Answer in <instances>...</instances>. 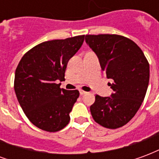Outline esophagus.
Returning a JSON list of instances; mask_svg holds the SVG:
<instances>
[{
    "label": "esophagus",
    "instance_id": "1",
    "mask_svg": "<svg viewBox=\"0 0 159 159\" xmlns=\"http://www.w3.org/2000/svg\"><path fill=\"white\" fill-rule=\"evenodd\" d=\"M79 92H80V94L81 95H83V94H85V93H87V92H85V91H83V90H79Z\"/></svg>",
    "mask_w": 159,
    "mask_h": 159
}]
</instances>
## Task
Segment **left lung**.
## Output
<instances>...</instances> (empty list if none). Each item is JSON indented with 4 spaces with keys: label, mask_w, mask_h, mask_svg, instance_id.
Masks as SVG:
<instances>
[{
    "label": "left lung",
    "mask_w": 159,
    "mask_h": 159,
    "mask_svg": "<svg viewBox=\"0 0 159 159\" xmlns=\"http://www.w3.org/2000/svg\"><path fill=\"white\" fill-rule=\"evenodd\" d=\"M85 41L99 59L107 78L110 97L95 96L90 107L93 120L107 129L125 125L143 102L150 77L147 58L135 42L119 35H86Z\"/></svg>",
    "instance_id": "8db88e82"
}]
</instances>
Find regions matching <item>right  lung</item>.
Instances as JSON below:
<instances>
[{
    "label": "right lung",
    "instance_id": "1",
    "mask_svg": "<svg viewBox=\"0 0 159 159\" xmlns=\"http://www.w3.org/2000/svg\"><path fill=\"white\" fill-rule=\"evenodd\" d=\"M84 41V35L40 43L29 50L15 71L14 90L26 117L41 129L56 132L69 123L78 90L60 89L67 63Z\"/></svg>",
    "mask_w": 159,
    "mask_h": 159
}]
</instances>
